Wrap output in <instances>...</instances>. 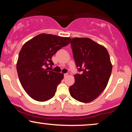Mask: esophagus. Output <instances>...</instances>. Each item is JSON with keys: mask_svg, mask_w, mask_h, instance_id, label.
<instances>
[{"mask_svg": "<svg viewBox=\"0 0 132 132\" xmlns=\"http://www.w3.org/2000/svg\"><path fill=\"white\" fill-rule=\"evenodd\" d=\"M68 76V74H64V78H66V77H67Z\"/></svg>", "mask_w": 132, "mask_h": 132, "instance_id": "34e87169", "label": "esophagus"}]
</instances>
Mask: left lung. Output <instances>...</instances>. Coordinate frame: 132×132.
Wrapping results in <instances>:
<instances>
[{
	"instance_id": "8db88e82",
	"label": "left lung",
	"mask_w": 132,
	"mask_h": 132,
	"mask_svg": "<svg viewBox=\"0 0 132 132\" xmlns=\"http://www.w3.org/2000/svg\"><path fill=\"white\" fill-rule=\"evenodd\" d=\"M71 45L76 64L82 73L75 75L70 95L79 102H90L108 84L112 69L109 54L104 46L89 38H74Z\"/></svg>"
}]
</instances>
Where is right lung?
Listing matches in <instances>:
<instances>
[{
  "label": "right lung",
  "mask_w": 132,
  "mask_h": 132,
  "mask_svg": "<svg viewBox=\"0 0 132 132\" xmlns=\"http://www.w3.org/2000/svg\"><path fill=\"white\" fill-rule=\"evenodd\" d=\"M71 39L41 33L23 45L16 70L21 85L32 99L44 102L55 94L57 86L63 79L64 75L50 71L54 64L51 57L62 47L67 46Z\"/></svg>",
  "instance_id": "1"
}]
</instances>
